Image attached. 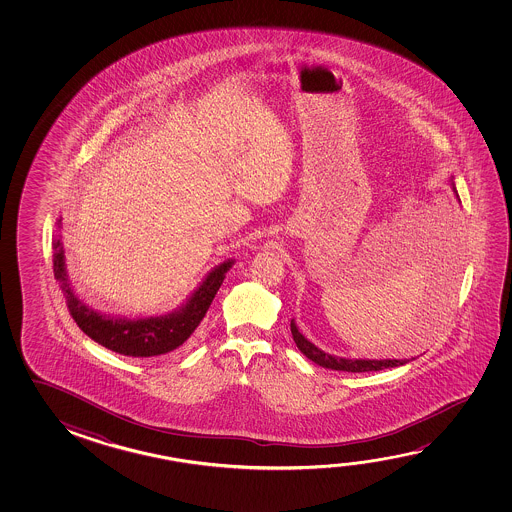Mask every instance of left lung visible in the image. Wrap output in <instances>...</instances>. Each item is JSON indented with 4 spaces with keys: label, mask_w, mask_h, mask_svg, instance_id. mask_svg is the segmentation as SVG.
Wrapping results in <instances>:
<instances>
[{
    "label": "left lung",
    "mask_w": 512,
    "mask_h": 512,
    "mask_svg": "<svg viewBox=\"0 0 512 512\" xmlns=\"http://www.w3.org/2000/svg\"><path fill=\"white\" fill-rule=\"evenodd\" d=\"M453 193L459 200V194L455 189V184L452 185ZM461 202V200H459ZM291 334H293L294 343L298 346V350L310 359L312 362H316L323 368L337 369V371H348V373H364V371H380V369L386 368H398L403 366L407 362L414 361L412 359H346V357H337V355H330V353L319 350L318 346L314 343H310L307 337L303 336L302 332L296 327L294 319H291Z\"/></svg>",
    "instance_id": "left-lung-1"
}]
</instances>
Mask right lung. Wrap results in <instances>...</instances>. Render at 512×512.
Masks as SVG:
<instances>
[{
	"mask_svg": "<svg viewBox=\"0 0 512 512\" xmlns=\"http://www.w3.org/2000/svg\"><path fill=\"white\" fill-rule=\"evenodd\" d=\"M57 227L59 230L62 228V216L57 219ZM234 264L235 259L219 262L176 309L155 316L126 318L118 314H103L89 307L75 293L69 280L62 235L53 239V273L66 296L71 318L93 341L126 357H159L182 346L202 323L210 303Z\"/></svg>",
	"mask_w": 512,
	"mask_h": 512,
	"instance_id": "obj_1",
	"label": "right lung"
}]
</instances>
